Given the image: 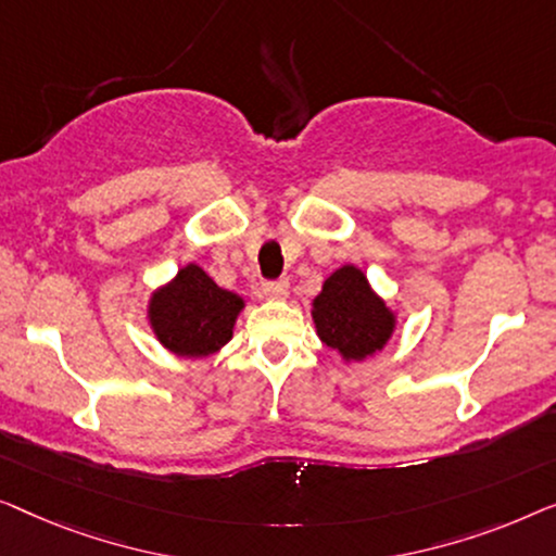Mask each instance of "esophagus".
Listing matches in <instances>:
<instances>
[{
    "mask_svg": "<svg viewBox=\"0 0 556 556\" xmlns=\"http://www.w3.org/2000/svg\"><path fill=\"white\" fill-rule=\"evenodd\" d=\"M262 296H267V300H277V302L287 300V296H289V281H285V279L264 281Z\"/></svg>",
    "mask_w": 556,
    "mask_h": 556,
    "instance_id": "esophagus-1",
    "label": "esophagus"
}]
</instances>
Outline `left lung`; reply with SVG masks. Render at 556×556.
<instances>
[{
    "label": "left lung",
    "instance_id": "left-lung-1",
    "mask_svg": "<svg viewBox=\"0 0 556 556\" xmlns=\"http://www.w3.org/2000/svg\"><path fill=\"white\" fill-rule=\"evenodd\" d=\"M312 323L317 338L342 363H365L393 340L397 312L375 292L363 269L345 264L323 281L312 300Z\"/></svg>",
    "mask_w": 556,
    "mask_h": 556
}]
</instances>
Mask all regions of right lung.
<instances>
[{
    "instance_id": "1",
    "label": "right lung",
    "mask_w": 556,
    "mask_h": 556,
    "mask_svg": "<svg viewBox=\"0 0 556 556\" xmlns=\"http://www.w3.org/2000/svg\"><path fill=\"white\" fill-rule=\"evenodd\" d=\"M244 307V296L218 287L191 262L153 289L146 319L163 350L176 357L201 359L218 353L233 338V325Z\"/></svg>"
}]
</instances>
